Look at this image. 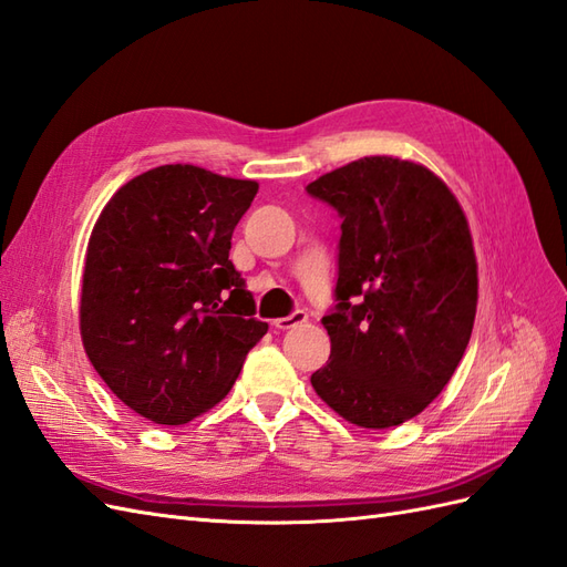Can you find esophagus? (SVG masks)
Instances as JSON below:
<instances>
[{
    "label": "esophagus",
    "instance_id": "esophagus-1",
    "mask_svg": "<svg viewBox=\"0 0 567 567\" xmlns=\"http://www.w3.org/2000/svg\"><path fill=\"white\" fill-rule=\"evenodd\" d=\"M307 311H301V309H297L295 313H289V316H285V318H278V321H272V326L278 328V330H289V328H297V326H301V323H307Z\"/></svg>",
    "mask_w": 567,
    "mask_h": 567
}]
</instances>
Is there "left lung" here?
<instances>
[{
  "mask_svg": "<svg viewBox=\"0 0 567 567\" xmlns=\"http://www.w3.org/2000/svg\"><path fill=\"white\" fill-rule=\"evenodd\" d=\"M342 217L328 364L311 385L361 429L424 412L453 379L476 316L467 217L431 169L371 155L307 186Z\"/></svg>",
  "mask_w": 567,
  "mask_h": 567,
  "instance_id": "8db88e82",
  "label": "left lung"
}]
</instances>
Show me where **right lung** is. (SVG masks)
Listing matches in <instances>:
<instances>
[{"instance_id": "add662e5", "label": "right lung", "mask_w": 567, "mask_h": 567, "mask_svg": "<svg viewBox=\"0 0 567 567\" xmlns=\"http://www.w3.org/2000/svg\"><path fill=\"white\" fill-rule=\"evenodd\" d=\"M256 192L251 179L163 165L126 182L93 227L81 340L112 393L153 424L215 408L268 332L229 260Z\"/></svg>"}]
</instances>
